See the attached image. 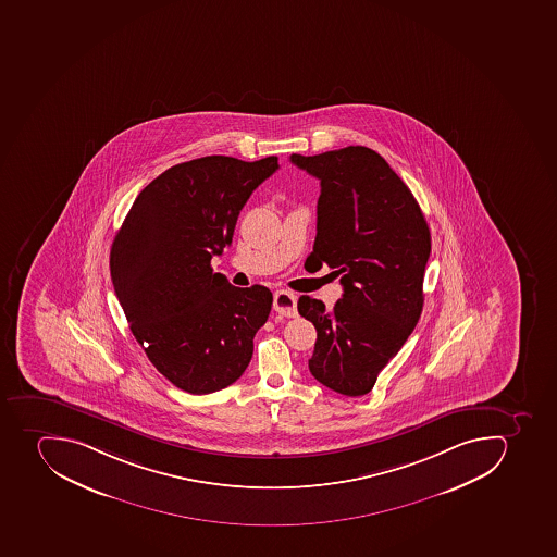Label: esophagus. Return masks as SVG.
<instances>
[{"mask_svg": "<svg viewBox=\"0 0 557 557\" xmlns=\"http://www.w3.org/2000/svg\"><path fill=\"white\" fill-rule=\"evenodd\" d=\"M273 309L285 318H296V296L289 290H276L273 298Z\"/></svg>", "mask_w": 557, "mask_h": 557, "instance_id": "1", "label": "esophagus"}]
</instances>
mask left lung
Wrapping results in <instances>:
<instances>
[{
  "label": "left lung",
  "mask_w": 557,
  "mask_h": 557,
  "mask_svg": "<svg viewBox=\"0 0 557 557\" xmlns=\"http://www.w3.org/2000/svg\"><path fill=\"white\" fill-rule=\"evenodd\" d=\"M290 162L321 182L305 268L327 264L344 287L333 310L298 299L299 315L318 330L309 369L326 388L361 397L420 319L431 231L406 183L370 148L293 153Z\"/></svg>",
  "instance_id": "obj_1"
}]
</instances>
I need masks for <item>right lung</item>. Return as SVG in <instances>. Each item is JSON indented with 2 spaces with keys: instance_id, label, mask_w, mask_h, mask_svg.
<instances>
[{
  "instance_id": "add662e5",
  "label": "right lung",
  "mask_w": 557,
  "mask_h": 557,
  "mask_svg": "<svg viewBox=\"0 0 557 557\" xmlns=\"http://www.w3.org/2000/svg\"><path fill=\"white\" fill-rule=\"evenodd\" d=\"M276 157L211 154L173 165L140 190L111 247V278L134 337L176 388H227L252 360L272 310L264 285L234 287L211 258L233 242L250 194Z\"/></svg>"
}]
</instances>
